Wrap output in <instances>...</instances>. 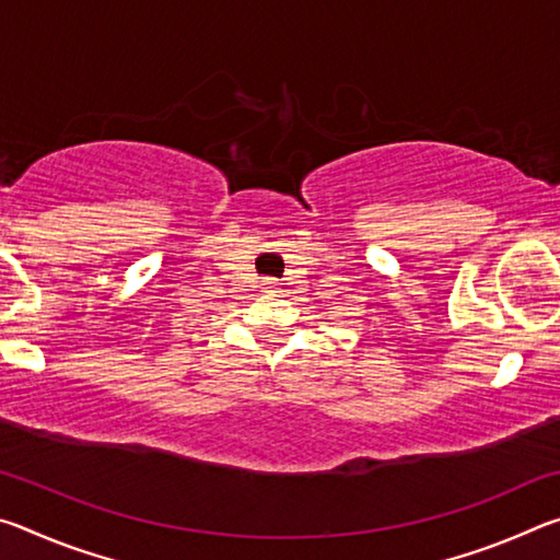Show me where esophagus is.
<instances>
[{"instance_id":"obj_1","label":"esophagus","mask_w":560,"mask_h":560,"mask_svg":"<svg viewBox=\"0 0 560 560\" xmlns=\"http://www.w3.org/2000/svg\"><path fill=\"white\" fill-rule=\"evenodd\" d=\"M264 287H267V289H273V287H277V281H273V279H267V281H264Z\"/></svg>"}]
</instances>
